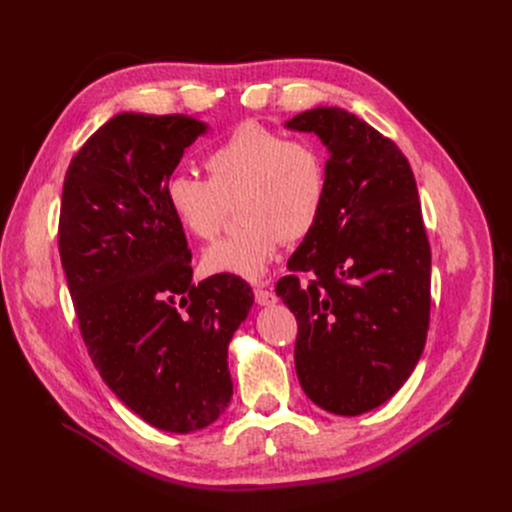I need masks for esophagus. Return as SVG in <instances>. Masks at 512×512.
Wrapping results in <instances>:
<instances>
[{
	"label": "esophagus",
	"mask_w": 512,
	"mask_h": 512,
	"mask_svg": "<svg viewBox=\"0 0 512 512\" xmlns=\"http://www.w3.org/2000/svg\"><path fill=\"white\" fill-rule=\"evenodd\" d=\"M254 298H256L258 306H273V304H277V296L273 294V291L262 289V287L254 289Z\"/></svg>",
	"instance_id": "esophagus-1"
}]
</instances>
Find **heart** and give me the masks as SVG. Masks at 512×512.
I'll return each instance as SVG.
<instances>
[{
    "label": "heart",
    "mask_w": 512,
    "mask_h": 512,
    "mask_svg": "<svg viewBox=\"0 0 512 512\" xmlns=\"http://www.w3.org/2000/svg\"><path fill=\"white\" fill-rule=\"evenodd\" d=\"M208 181L168 175L162 198L191 237L210 241L225 225L231 204L243 225L202 256L210 275L258 281L283 239H304L319 223L327 200V168L312 141L289 139L260 123L237 125L204 160Z\"/></svg>",
    "instance_id": "1"
}]
</instances>
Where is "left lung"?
Returning <instances> with one entry per match:
<instances>
[{"label": "left lung", "instance_id": "obj_1", "mask_svg": "<svg viewBox=\"0 0 512 512\" xmlns=\"http://www.w3.org/2000/svg\"><path fill=\"white\" fill-rule=\"evenodd\" d=\"M329 152L327 200L277 283L296 314V373L327 412L356 417L392 398L423 354L431 306V250L419 191L398 145L342 108L285 123Z\"/></svg>", "mask_w": 512, "mask_h": 512}]
</instances>
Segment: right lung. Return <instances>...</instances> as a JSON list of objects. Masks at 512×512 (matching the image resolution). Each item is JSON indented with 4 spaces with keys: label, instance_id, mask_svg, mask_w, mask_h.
<instances>
[{
    "label": "right lung",
    "instance_id": "right-lung-1",
    "mask_svg": "<svg viewBox=\"0 0 512 512\" xmlns=\"http://www.w3.org/2000/svg\"><path fill=\"white\" fill-rule=\"evenodd\" d=\"M208 131L183 114L123 112L70 160L60 258L89 356L116 398L170 433L198 431L233 396L227 348L254 304L235 275L193 283L162 187Z\"/></svg>",
    "mask_w": 512,
    "mask_h": 512
}]
</instances>
